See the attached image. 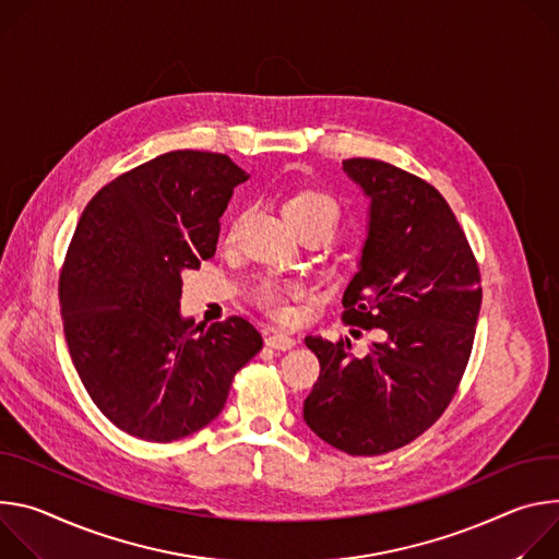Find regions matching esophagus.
<instances>
[{"mask_svg": "<svg viewBox=\"0 0 559 559\" xmlns=\"http://www.w3.org/2000/svg\"><path fill=\"white\" fill-rule=\"evenodd\" d=\"M266 346L275 348V350H290L295 346V340L288 335V333H282V331H275L271 335H266Z\"/></svg>", "mask_w": 559, "mask_h": 559, "instance_id": "1", "label": "esophagus"}]
</instances>
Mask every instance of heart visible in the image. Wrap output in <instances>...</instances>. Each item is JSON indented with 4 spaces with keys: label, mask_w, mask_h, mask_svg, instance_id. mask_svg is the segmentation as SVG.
<instances>
[{
    "label": "heart",
    "mask_w": 559,
    "mask_h": 559,
    "mask_svg": "<svg viewBox=\"0 0 559 559\" xmlns=\"http://www.w3.org/2000/svg\"><path fill=\"white\" fill-rule=\"evenodd\" d=\"M282 213L297 233L306 226L320 224V222L335 228L340 222V215H342L340 204L331 193H326L322 189H311V186L290 191L284 198ZM235 230H237V222L230 226L228 237H233ZM251 295L262 311L271 313L273 318H288V313H290L288 301L301 295V286L295 282H288V280H280V277H262L253 286Z\"/></svg>",
    "instance_id": "1"
}]
</instances>
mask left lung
Segmentation results:
<instances>
[{"label": "left lung", "mask_w": 559, "mask_h": 559, "mask_svg": "<svg viewBox=\"0 0 559 559\" xmlns=\"http://www.w3.org/2000/svg\"><path fill=\"white\" fill-rule=\"evenodd\" d=\"M342 166L370 200L342 320L386 337L353 357L348 340L308 335L320 378L304 419L348 455H382L419 438L451 404L475 340L479 269L451 206L428 181L380 159Z\"/></svg>", "instance_id": "left-lung-1"}]
</instances>
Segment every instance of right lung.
<instances>
[{"label":"right lung","mask_w":559,"mask_h":559,"mask_svg":"<svg viewBox=\"0 0 559 559\" xmlns=\"http://www.w3.org/2000/svg\"><path fill=\"white\" fill-rule=\"evenodd\" d=\"M248 175L228 155L170 151L115 177L84 209L59 275L64 337L95 406L123 432L173 442L211 424L262 350L243 318L179 313L181 275L217 248Z\"/></svg>","instance_id":"obj_1"}]
</instances>
